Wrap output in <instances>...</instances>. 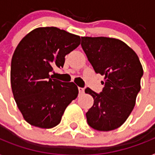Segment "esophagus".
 <instances>
[{"label":"esophagus","mask_w":155,"mask_h":155,"mask_svg":"<svg viewBox=\"0 0 155 155\" xmlns=\"http://www.w3.org/2000/svg\"><path fill=\"white\" fill-rule=\"evenodd\" d=\"M78 89H79V92H80V94H84V88H83V87H78Z\"/></svg>","instance_id":"34e87169"}]
</instances>
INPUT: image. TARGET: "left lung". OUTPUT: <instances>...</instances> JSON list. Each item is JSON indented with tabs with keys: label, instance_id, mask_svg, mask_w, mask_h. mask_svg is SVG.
Returning <instances> with one entry per match:
<instances>
[{
	"label": "left lung",
	"instance_id": "8db88e82",
	"mask_svg": "<svg viewBox=\"0 0 155 155\" xmlns=\"http://www.w3.org/2000/svg\"><path fill=\"white\" fill-rule=\"evenodd\" d=\"M81 46L96 73L104 75V87L97 94L86 88L85 93L94 99L86 113L90 127L109 131L121 127L135 105L141 89L143 66L137 54L119 39L81 37Z\"/></svg>",
	"mask_w": 155,
	"mask_h": 155
}]
</instances>
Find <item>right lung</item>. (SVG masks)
<instances>
[{"mask_svg":"<svg viewBox=\"0 0 155 155\" xmlns=\"http://www.w3.org/2000/svg\"><path fill=\"white\" fill-rule=\"evenodd\" d=\"M80 37L56 27H41L19 43L11 62L10 80L19 110L27 123L49 129L61 121L65 109L78 96L73 82L51 79L55 67L80 45Z\"/></svg>","mask_w":155,"mask_h":155,"instance_id":"add662e5","label":"right lung"}]
</instances>
